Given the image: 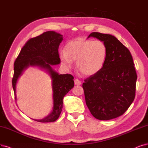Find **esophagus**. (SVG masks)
<instances>
[{
	"instance_id": "obj_1",
	"label": "esophagus",
	"mask_w": 148,
	"mask_h": 148,
	"mask_svg": "<svg viewBox=\"0 0 148 148\" xmlns=\"http://www.w3.org/2000/svg\"><path fill=\"white\" fill-rule=\"evenodd\" d=\"M74 84L75 85H80L82 84V82H81V81L79 80V79H75L74 80Z\"/></svg>"
}]
</instances>
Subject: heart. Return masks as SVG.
Instances as JSON below:
<instances>
[{
    "mask_svg": "<svg viewBox=\"0 0 148 148\" xmlns=\"http://www.w3.org/2000/svg\"><path fill=\"white\" fill-rule=\"evenodd\" d=\"M107 55V47L103 41L78 38L66 44L65 52H60V58L65 68H71L73 61H76L79 71L84 75L91 76L103 68Z\"/></svg>",
    "mask_w": 148,
    "mask_h": 148,
    "instance_id": "heart-1",
    "label": "heart"
}]
</instances>
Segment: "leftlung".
<instances>
[{"mask_svg": "<svg viewBox=\"0 0 148 148\" xmlns=\"http://www.w3.org/2000/svg\"><path fill=\"white\" fill-rule=\"evenodd\" d=\"M90 37L104 42L108 55L103 68L83 84L86 106L97 119L116 118L127 110L135 96L137 75L132 55L112 35L92 32Z\"/></svg>", "mask_w": 148, "mask_h": 148, "instance_id": "1", "label": "left lung"}]
</instances>
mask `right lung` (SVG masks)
I'll use <instances>...</instances> for the list:
<instances>
[{"label":"right lung","instance_id":"right-lung-1","mask_svg":"<svg viewBox=\"0 0 148 148\" xmlns=\"http://www.w3.org/2000/svg\"><path fill=\"white\" fill-rule=\"evenodd\" d=\"M63 35L53 31H48L27 41L22 48L14 64L12 85L16 100V87L18 79L30 66H37L45 70L52 79L53 108L47 116L41 119H34L41 123L54 122L62 112L63 97L74 86L72 75L59 74L52 66L58 64L60 58L58 47L63 41Z\"/></svg>","mask_w":148,"mask_h":148}]
</instances>
